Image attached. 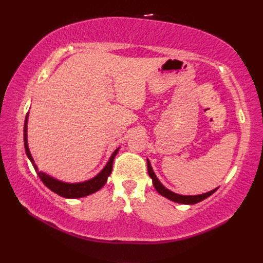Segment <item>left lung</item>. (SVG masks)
I'll list each match as a JSON object with an SVG mask.
<instances>
[{"label":"left lung","mask_w":263,"mask_h":263,"mask_svg":"<svg viewBox=\"0 0 263 263\" xmlns=\"http://www.w3.org/2000/svg\"><path fill=\"white\" fill-rule=\"evenodd\" d=\"M147 165H148V173H149V176L153 178V184L155 189L157 190V192L159 194L163 195V197L170 199L172 201H174V202H177V203H183V204H194V203H198L200 202V201H202L204 199H206L208 197H210V195L212 193H215L218 187L212 190V191H209L206 193H203V194H199V195H181V194H177V193H174L170 191L168 189H166L163 184H161L159 182V180L157 178V176L155 175V173L153 171V167L152 165H150L149 160H147Z\"/></svg>","instance_id":"obj_1"}]
</instances>
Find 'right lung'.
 <instances>
[{
	"mask_svg": "<svg viewBox=\"0 0 263 263\" xmlns=\"http://www.w3.org/2000/svg\"><path fill=\"white\" fill-rule=\"evenodd\" d=\"M28 116V114H27ZM27 117L25 121V126H24V141H25V149H26V154L28 156V158L31 161V164L33 166V168L36 170L37 175L41 178L42 182L45 184V185L51 190V191L55 192L57 194L61 195L63 198H68V199H77V198H82V197H87L89 194H92L95 192H97L98 190L102 189L105 183L107 182V177L110 175L111 173V168H113V161L115 156L119 152V148H117L115 152L113 153V155L110 156V158L108 160L107 165H106L103 171L99 173L98 175L95 176L93 178L86 182L82 183H64L58 181L57 178H53L49 175L45 174L43 172H38L37 166L33 161L31 154L29 152V148H28V140H27Z\"/></svg>",
	"mask_w": 263,
	"mask_h": 263,
	"instance_id": "1",
	"label": "right lung"
}]
</instances>
